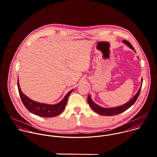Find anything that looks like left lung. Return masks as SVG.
<instances>
[{
  "mask_svg": "<svg viewBox=\"0 0 157 157\" xmlns=\"http://www.w3.org/2000/svg\"><path fill=\"white\" fill-rule=\"evenodd\" d=\"M123 43H124L128 47H129L130 48H131L132 50H133L135 52L136 51L134 50V48H133V47L132 46V45L127 40H123ZM142 84L141 83V86L139 90V91H137V93H136V94L127 103H126L125 104L119 106V107H113V108H103L100 107L99 105H97L96 104H95L91 99L90 95L89 94L87 98V101L88 102V104L90 105V106L91 107V108L96 113L102 115H104V116H113V115H116L118 114H120L123 112H124L125 110H126L127 109H128L131 105H132L134 102L136 101V100L137 99L139 94H140V92L141 90V88H142Z\"/></svg>",
  "mask_w": 157,
  "mask_h": 157,
  "instance_id": "obj_1",
  "label": "left lung"
}]
</instances>
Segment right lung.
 I'll use <instances>...</instances> for the list:
<instances>
[{
	"label": "right lung",
	"mask_w": 157,
	"mask_h": 157,
	"mask_svg": "<svg viewBox=\"0 0 157 157\" xmlns=\"http://www.w3.org/2000/svg\"><path fill=\"white\" fill-rule=\"evenodd\" d=\"M18 88L21 101L25 107L31 113L41 117H53L61 114L64 110L68 98L73 91H70L60 102L54 105H49L34 101L24 94L20 89L18 80Z\"/></svg>",
	"instance_id": "1"
}]
</instances>
